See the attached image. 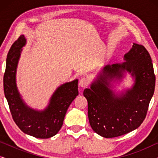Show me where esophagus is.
I'll return each mask as SVG.
<instances>
[{
  "instance_id": "34e87169",
  "label": "esophagus",
  "mask_w": 158,
  "mask_h": 158,
  "mask_svg": "<svg viewBox=\"0 0 158 158\" xmlns=\"http://www.w3.org/2000/svg\"><path fill=\"white\" fill-rule=\"evenodd\" d=\"M89 84V81H88V78L86 77H82V78L80 79L79 81V86L81 88H85L87 87Z\"/></svg>"
}]
</instances>
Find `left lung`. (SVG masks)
<instances>
[{
	"instance_id": "left-lung-1",
	"label": "left lung",
	"mask_w": 158,
	"mask_h": 158,
	"mask_svg": "<svg viewBox=\"0 0 158 158\" xmlns=\"http://www.w3.org/2000/svg\"><path fill=\"white\" fill-rule=\"evenodd\" d=\"M124 60L122 64L104 67L90 88L83 91L88 101L90 127L106 138L119 137L138 128L146 117L154 94L155 75L145 47L134 43ZM125 70L135 77V83L132 89L118 97L110 88V81L120 79Z\"/></svg>"
}]
</instances>
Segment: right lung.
<instances>
[{"label": "right lung", "instance_id": "add662e5", "mask_svg": "<svg viewBox=\"0 0 158 158\" xmlns=\"http://www.w3.org/2000/svg\"><path fill=\"white\" fill-rule=\"evenodd\" d=\"M26 44L21 35L12 44L6 58L3 90L13 119L23 132L40 139L55 136L63 124L69 106L78 95L77 80L60 86L52 95L46 109L37 111L23 103L16 84V71L21 48Z\"/></svg>", "mask_w": 158, "mask_h": 158}]
</instances>
